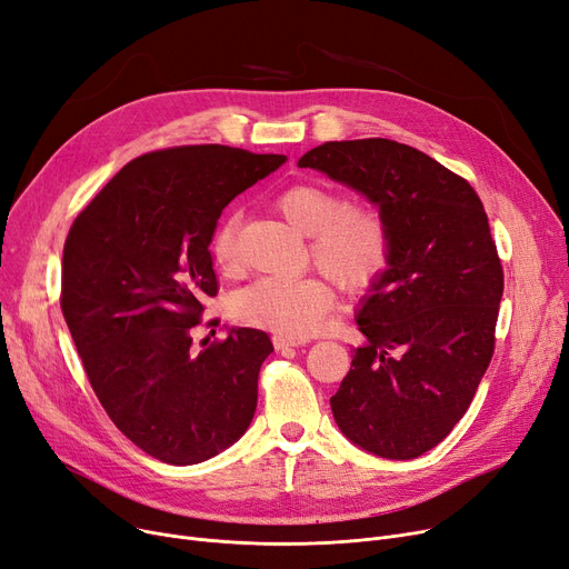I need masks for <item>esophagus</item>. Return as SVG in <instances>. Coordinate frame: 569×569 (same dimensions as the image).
<instances>
[{"instance_id": "esophagus-1", "label": "esophagus", "mask_w": 569, "mask_h": 569, "mask_svg": "<svg viewBox=\"0 0 569 569\" xmlns=\"http://www.w3.org/2000/svg\"><path fill=\"white\" fill-rule=\"evenodd\" d=\"M307 343V339H300V337H288V335H274V346L279 351L283 349H290V346H302Z\"/></svg>"}]
</instances>
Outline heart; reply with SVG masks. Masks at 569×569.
Here are the masks:
<instances>
[{"instance_id": "heart-1", "label": "heart", "mask_w": 569, "mask_h": 569, "mask_svg": "<svg viewBox=\"0 0 569 569\" xmlns=\"http://www.w3.org/2000/svg\"><path fill=\"white\" fill-rule=\"evenodd\" d=\"M277 211L288 223L309 234V253L316 267L346 292L372 288L390 262V228L383 213L372 204H349L335 188L320 183H295L274 197ZM234 216L226 218L213 232L211 256L223 271L237 269ZM335 305L328 279L262 277L241 288L232 298L237 320L288 337L313 335Z\"/></svg>"}]
</instances>
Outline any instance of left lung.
Returning <instances> with one entry per match:
<instances>
[{
  "label": "left lung",
  "instance_id": "left-lung-1",
  "mask_svg": "<svg viewBox=\"0 0 569 569\" xmlns=\"http://www.w3.org/2000/svg\"><path fill=\"white\" fill-rule=\"evenodd\" d=\"M298 164L362 192L390 228L335 421L369 453L421 456L465 416L496 351L505 274L483 204L451 169L381 137L326 141Z\"/></svg>",
  "mask_w": 569,
  "mask_h": 569
}]
</instances>
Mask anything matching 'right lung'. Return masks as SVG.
Segmentation results:
<instances>
[{
	"label": "right lung",
	"instance_id": "1",
	"mask_svg": "<svg viewBox=\"0 0 569 569\" xmlns=\"http://www.w3.org/2000/svg\"><path fill=\"white\" fill-rule=\"evenodd\" d=\"M288 158L220 143L134 158L73 220L60 307L116 428L169 465L202 462L251 426L269 335L230 330L197 351L218 295L209 243L239 192Z\"/></svg>",
	"mask_w": 569,
	"mask_h": 569
}]
</instances>
